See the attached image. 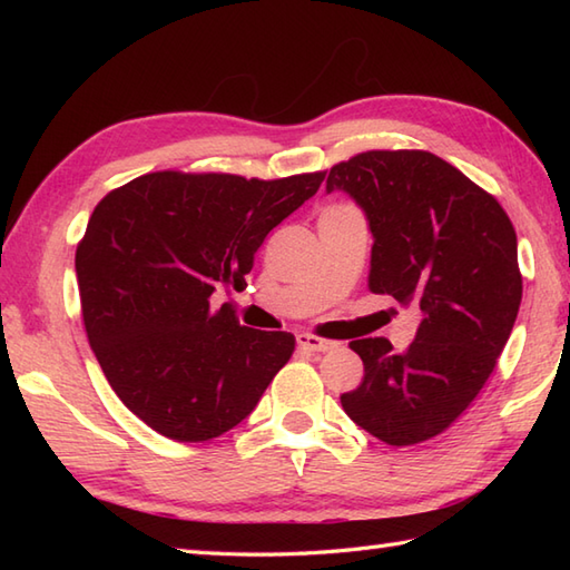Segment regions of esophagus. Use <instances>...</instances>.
<instances>
[{
  "mask_svg": "<svg viewBox=\"0 0 570 570\" xmlns=\"http://www.w3.org/2000/svg\"><path fill=\"white\" fill-rule=\"evenodd\" d=\"M296 343L304 350H308V353H331V350L337 347L335 341H325V337L311 335V333H298Z\"/></svg>",
  "mask_w": 570,
  "mask_h": 570,
  "instance_id": "obj_1",
  "label": "esophagus"
}]
</instances>
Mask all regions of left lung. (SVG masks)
<instances>
[{
	"label": "left lung",
	"instance_id": "obj_1",
	"mask_svg": "<svg viewBox=\"0 0 570 570\" xmlns=\"http://www.w3.org/2000/svg\"><path fill=\"white\" fill-rule=\"evenodd\" d=\"M367 217V286L416 306L414 343L394 353L384 337L350 347L365 377L341 396L360 429L390 445L445 431L480 394L522 304L517 233L502 205L429 151H365L331 168Z\"/></svg>",
	"mask_w": 570,
	"mask_h": 570
}]
</instances>
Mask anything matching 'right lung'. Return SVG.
I'll list each match as a JSON object with an SVG mask.
<instances>
[{
  "instance_id": "1",
  "label": "right lung",
  "mask_w": 570,
  "mask_h": 570,
  "mask_svg": "<svg viewBox=\"0 0 570 570\" xmlns=\"http://www.w3.org/2000/svg\"><path fill=\"white\" fill-rule=\"evenodd\" d=\"M325 174L278 180L156 171L98 203L76 252L85 333L122 404L166 439L235 429L294 353L292 333L239 325L220 286H245L264 237Z\"/></svg>"
}]
</instances>
